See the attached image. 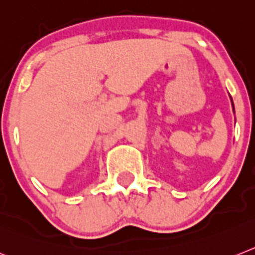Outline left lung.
<instances>
[{
  "label": "left lung",
  "mask_w": 255,
  "mask_h": 255,
  "mask_svg": "<svg viewBox=\"0 0 255 255\" xmlns=\"http://www.w3.org/2000/svg\"><path fill=\"white\" fill-rule=\"evenodd\" d=\"M231 100H232V98H231ZM232 105H233V103H232ZM233 112H235V107H233Z\"/></svg>",
  "instance_id": "obj_1"
}]
</instances>
